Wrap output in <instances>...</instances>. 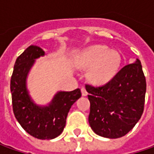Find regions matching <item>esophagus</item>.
Masks as SVG:
<instances>
[{"label":"esophagus","mask_w":154,"mask_h":154,"mask_svg":"<svg viewBox=\"0 0 154 154\" xmlns=\"http://www.w3.org/2000/svg\"><path fill=\"white\" fill-rule=\"evenodd\" d=\"M81 92H82V96L83 97H86L88 95V92H87V90H85V88H82L81 89Z\"/></svg>","instance_id":"1"}]
</instances>
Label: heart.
I'll list each match as a JSON object with an SVG mask.
<instances>
[{
	"mask_svg": "<svg viewBox=\"0 0 154 154\" xmlns=\"http://www.w3.org/2000/svg\"><path fill=\"white\" fill-rule=\"evenodd\" d=\"M80 70L89 69L87 76L91 83L104 84L116 76L122 64V56L116 50L103 45H96L83 50L73 61Z\"/></svg>",
	"mask_w": 154,
	"mask_h": 154,
	"instance_id": "1",
	"label": "heart"
}]
</instances>
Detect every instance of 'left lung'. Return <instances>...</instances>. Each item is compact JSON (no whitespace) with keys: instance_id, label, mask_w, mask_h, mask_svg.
<instances>
[{"instance_id":"1","label":"left lung","mask_w":154,"mask_h":154,"mask_svg":"<svg viewBox=\"0 0 154 154\" xmlns=\"http://www.w3.org/2000/svg\"><path fill=\"white\" fill-rule=\"evenodd\" d=\"M85 88L90 103V128L102 137H122L142 116L146 84L138 58L103 86Z\"/></svg>"}]
</instances>
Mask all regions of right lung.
<instances>
[{
  "label": "right lung",
  "instance_id": "1",
  "mask_svg": "<svg viewBox=\"0 0 154 154\" xmlns=\"http://www.w3.org/2000/svg\"><path fill=\"white\" fill-rule=\"evenodd\" d=\"M42 56L43 49L30 45L17 57L10 82L12 103L14 116L24 130L39 140H51L63 132L70 109L82 94L79 89L58 91L48 105L35 103L29 95L26 79L35 60Z\"/></svg>",
  "mask_w": 154,
  "mask_h": 154
}]
</instances>
